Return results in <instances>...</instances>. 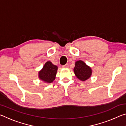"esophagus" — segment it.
<instances>
[{
    "label": "esophagus",
    "instance_id": "esophagus-1",
    "mask_svg": "<svg viewBox=\"0 0 126 126\" xmlns=\"http://www.w3.org/2000/svg\"><path fill=\"white\" fill-rule=\"evenodd\" d=\"M68 67H69V65H68V63L65 64V65H62V68H68Z\"/></svg>",
    "mask_w": 126,
    "mask_h": 126
}]
</instances>
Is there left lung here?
I'll list each match as a JSON object with an SVG mask.
<instances>
[{
    "instance_id": "obj_1",
    "label": "left lung",
    "mask_w": 126,
    "mask_h": 126,
    "mask_svg": "<svg viewBox=\"0 0 126 126\" xmlns=\"http://www.w3.org/2000/svg\"><path fill=\"white\" fill-rule=\"evenodd\" d=\"M74 72L77 77L83 81L88 79L92 74L91 68L82 61L76 62Z\"/></svg>"
}]
</instances>
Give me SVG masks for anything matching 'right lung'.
<instances>
[{
  "mask_svg": "<svg viewBox=\"0 0 126 126\" xmlns=\"http://www.w3.org/2000/svg\"><path fill=\"white\" fill-rule=\"evenodd\" d=\"M58 67L48 61L46 63L43 69L39 72L40 79L47 83H51L55 79Z\"/></svg>",
  "mask_w": 126,
  "mask_h": 126,
  "instance_id": "right-lung-1",
  "label": "right lung"
}]
</instances>
